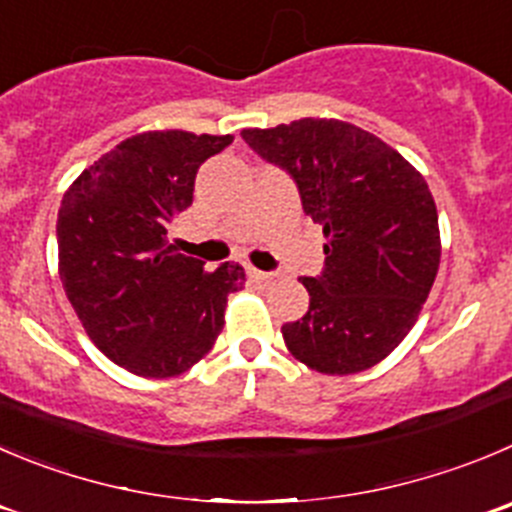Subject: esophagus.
<instances>
[{"instance_id": "obj_1", "label": "esophagus", "mask_w": 512, "mask_h": 512, "mask_svg": "<svg viewBox=\"0 0 512 512\" xmlns=\"http://www.w3.org/2000/svg\"><path fill=\"white\" fill-rule=\"evenodd\" d=\"M246 274H248V279L261 281V284H269V281H274V279H276V274H269V271L253 269V266H246Z\"/></svg>"}]
</instances>
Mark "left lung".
I'll return each mask as SVG.
<instances>
[{
	"label": "left lung",
	"mask_w": 512,
	"mask_h": 512,
	"mask_svg": "<svg viewBox=\"0 0 512 512\" xmlns=\"http://www.w3.org/2000/svg\"><path fill=\"white\" fill-rule=\"evenodd\" d=\"M261 158L289 170L324 228L326 266L301 279L309 311L281 326L286 349L321 374H357L407 337L440 269V226L425 178L392 145L344 120L246 128Z\"/></svg>",
	"instance_id": "obj_1"
}]
</instances>
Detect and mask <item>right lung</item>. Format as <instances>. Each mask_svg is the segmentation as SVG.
<instances>
[{
    "instance_id": "add662e5",
    "label": "right lung",
    "mask_w": 512,
    "mask_h": 512,
    "mask_svg": "<svg viewBox=\"0 0 512 512\" xmlns=\"http://www.w3.org/2000/svg\"><path fill=\"white\" fill-rule=\"evenodd\" d=\"M233 135L148 130L82 170L62 196L57 251L65 294L107 359L148 379L188 372L226 324L243 266L216 271L175 251L168 226L193 203L203 160Z\"/></svg>"
}]
</instances>
